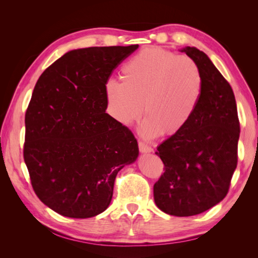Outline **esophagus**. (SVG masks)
<instances>
[{
    "label": "esophagus",
    "instance_id": "esophagus-1",
    "mask_svg": "<svg viewBox=\"0 0 258 258\" xmlns=\"http://www.w3.org/2000/svg\"><path fill=\"white\" fill-rule=\"evenodd\" d=\"M139 150H140V152H142V153H150V152L153 151V148H152L151 145L146 144L145 142L140 141L139 142Z\"/></svg>",
    "mask_w": 258,
    "mask_h": 258
}]
</instances>
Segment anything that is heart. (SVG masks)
<instances>
[{
  "instance_id": "1",
  "label": "heart",
  "mask_w": 258,
  "mask_h": 258,
  "mask_svg": "<svg viewBox=\"0 0 258 258\" xmlns=\"http://www.w3.org/2000/svg\"><path fill=\"white\" fill-rule=\"evenodd\" d=\"M120 77L121 83H105L107 111L129 126L140 118L143 107V131L150 137L181 131L196 112L204 86L200 69L191 58L159 47L135 54L123 64Z\"/></svg>"
}]
</instances>
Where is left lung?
Returning <instances> with one entry per match:
<instances>
[{
	"instance_id": "8db88e82",
	"label": "left lung",
	"mask_w": 258,
	"mask_h": 258,
	"mask_svg": "<svg viewBox=\"0 0 258 258\" xmlns=\"http://www.w3.org/2000/svg\"><path fill=\"white\" fill-rule=\"evenodd\" d=\"M204 79L200 102L186 126L155 154L165 172L154 184L155 204L173 216L200 214L222 201L238 163L240 122L229 83L207 54L183 48Z\"/></svg>"
}]
</instances>
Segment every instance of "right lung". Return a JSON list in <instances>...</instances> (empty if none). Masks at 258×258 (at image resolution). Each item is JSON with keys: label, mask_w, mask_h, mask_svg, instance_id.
I'll return each instance as SVG.
<instances>
[{"label": "right lung", "mask_w": 258, "mask_h": 258, "mask_svg": "<svg viewBox=\"0 0 258 258\" xmlns=\"http://www.w3.org/2000/svg\"><path fill=\"white\" fill-rule=\"evenodd\" d=\"M138 47L71 50L38 79L26 112L23 158L36 196L54 212L102 213L118 171L137 159L134 134L105 113L104 86Z\"/></svg>", "instance_id": "1"}]
</instances>
